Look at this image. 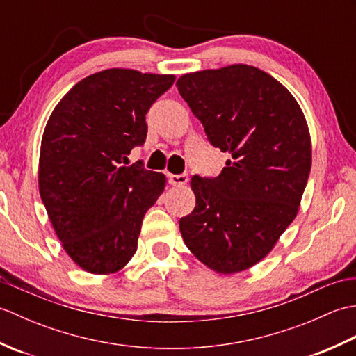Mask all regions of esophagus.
<instances>
[{
    "label": "esophagus",
    "mask_w": 356,
    "mask_h": 356,
    "mask_svg": "<svg viewBox=\"0 0 356 356\" xmlns=\"http://www.w3.org/2000/svg\"><path fill=\"white\" fill-rule=\"evenodd\" d=\"M168 180L172 186H184L188 182V176L186 174H170Z\"/></svg>",
    "instance_id": "34e87169"
}]
</instances>
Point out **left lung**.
<instances>
[{"instance_id": "8db88e82", "label": "left lung", "mask_w": 356, "mask_h": 356, "mask_svg": "<svg viewBox=\"0 0 356 356\" xmlns=\"http://www.w3.org/2000/svg\"><path fill=\"white\" fill-rule=\"evenodd\" d=\"M176 86L208 140L232 157L217 177L191 179L195 207L179 228L195 259L236 274L263 260L298 213L312 165L306 118L252 65L186 73Z\"/></svg>"}]
</instances>
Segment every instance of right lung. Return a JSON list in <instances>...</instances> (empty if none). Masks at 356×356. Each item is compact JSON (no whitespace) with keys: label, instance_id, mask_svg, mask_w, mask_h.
I'll use <instances>...</instances> for the list:
<instances>
[{"label":"right lung","instance_id":"right-lung-1","mask_svg":"<svg viewBox=\"0 0 356 356\" xmlns=\"http://www.w3.org/2000/svg\"><path fill=\"white\" fill-rule=\"evenodd\" d=\"M174 74L108 69L79 81L45 125L41 200L64 251L90 274L108 275L131 260L143 216L163 193L162 172L124 166L143 145L149 107Z\"/></svg>","mask_w":356,"mask_h":356}]
</instances>
